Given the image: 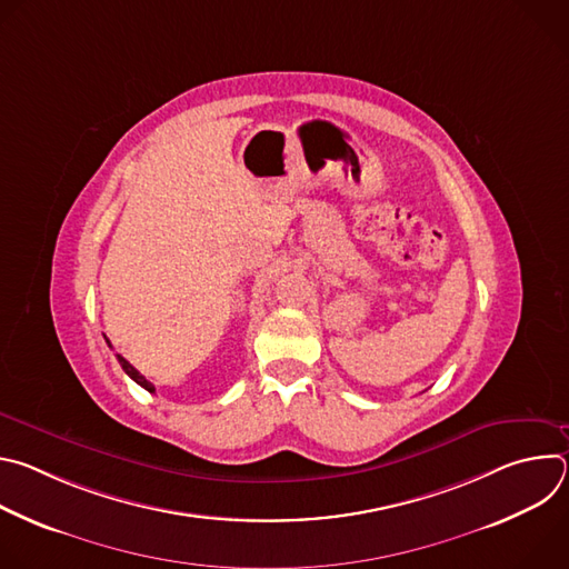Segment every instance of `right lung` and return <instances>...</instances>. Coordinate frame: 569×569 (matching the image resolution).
I'll return each instance as SVG.
<instances>
[{"instance_id": "1", "label": "right lung", "mask_w": 569, "mask_h": 569, "mask_svg": "<svg viewBox=\"0 0 569 569\" xmlns=\"http://www.w3.org/2000/svg\"><path fill=\"white\" fill-rule=\"evenodd\" d=\"M106 342H108V347L112 349V345H110V340H108V338H106ZM117 360H119L121 369H123V371H126V373H128L137 385H141V387H143L146 391H150V393L154 391V385H152V382H148V380H146V378H143V376H141V373H139V371H137V369H134V367L123 358V356H119V353H117Z\"/></svg>"}]
</instances>
